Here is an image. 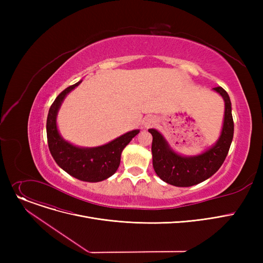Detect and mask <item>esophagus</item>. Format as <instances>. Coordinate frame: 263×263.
I'll return each instance as SVG.
<instances>
[{
    "instance_id": "esophagus-1",
    "label": "esophagus",
    "mask_w": 263,
    "mask_h": 263,
    "mask_svg": "<svg viewBox=\"0 0 263 263\" xmlns=\"http://www.w3.org/2000/svg\"><path fill=\"white\" fill-rule=\"evenodd\" d=\"M156 123H157V118L155 116H148L145 118L144 126H145V128H151V127H154Z\"/></svg>"
}]
</instances>
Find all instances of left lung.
Wrapping results in <instances>:
<instances>
[{
	"instance_id": "1",
	"label": "left lung",
	"mask_w": 263,
	"mask_h": 263,
	"mask_svg": "<svg viewBox=\"0 0 263 263\" xmlns=\"http://www.w3.org/2000/svg\"><path fill=\"white\" fill-rule=\"evenodd\" d=\"M225 102L222 131L214 145L196 156H181L170 146L165 137L156 129L148 131L153 135V165L156 174L164 182L175 186H192L214 175L224 163L233 139L231 102L222 87L213 88Z\"/></svg>"
}]
</instances>
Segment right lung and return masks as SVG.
<instances>
[{"label": "right lung", "mask_w": 263, "mask_h": 263, "mask_svg": "<svg viewBox=\"0 0 263 263\" xmlns=\"http://www.w3.org/2000/svg\"><path fill=\"white\" fill-rule=\"evenodd\" d=\"M63 90L52 103L47 118V137L50 153L59 166L70 176L86 182H99L116 173L124 149L140 130H132L98 147H79L66 141L58 129V113L66 96L81 84Z\"/></svg>", "instance_id": "obj_1"}]
</instances>
